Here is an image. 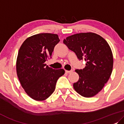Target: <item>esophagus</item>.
I'll list each match as a JSON object with an SVG mask.
<instances>
[{
  "label": "esophagus",
  "mask_w": 124,
  "mask_h": 124,
  "mask_svg": "<svg viewBox=\"0 0 124 124\" xmlns=\"http://www.w3.org/2000/svg\"><path fill=\"white\" fill-rule=\"evenodd\" d=\"M73 71H74V70H70V71H68V70H66L65 71V72H66V73H67V74H70V73H71V72H72Z\"/></svg>",
  "instance_id": "34e87169"
}]
</instances>
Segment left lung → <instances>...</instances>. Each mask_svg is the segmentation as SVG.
Wrapping results in <instances>:
<instances>
[{"label": "left lung", "instance_id": "left-lung-1", "mask_svg": "<svg viewBox=\"0 0 124 124\" xmlns=\"http://www.w3.org/2000/svg\"><path fill=\"white\" fill-rule=\"evenodd\" d=\"M63 43L75 52L79 60H84V69L76 70L79 79L74 88L81 96H94L110 78L113 69V55L108 43L93 32L79 33L68 36Z\"/></svg>", "mask_w": 124, "mask_h": 124}]
</instances>
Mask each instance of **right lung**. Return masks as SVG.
Listing matches in <instances>:
<instances>
[{
    "instance_id": "obj_1",
    "label": "right lung",
    "mask_w": 124,
    "mask_h": 124,
    "mask_svg": "<svg viewBox=\"0 0 124 124\" xmlns=\"http://www.w3.org/2000/svg\"><path fill=\"white\" fill-rule=\"evenodd\" d=\"M60 41L57 34L41 33L27 38L19 49L17 76L26 93L34 100L44 101L50 97L57 80L65 72L63 69H53L45 63Z\"/></svg>"
}]
</instances>
